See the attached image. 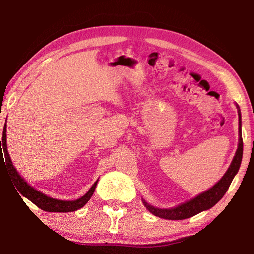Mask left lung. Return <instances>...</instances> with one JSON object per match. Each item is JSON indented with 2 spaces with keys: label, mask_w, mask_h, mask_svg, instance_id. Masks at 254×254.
I'll list each match as a JSON object with an SVG mask.
<instances>
[{
  "label": "left lung",
  "mask_w": 254,
  "mask_h": 254,
  "mask_svg": "<svg viewBox=\"0 0 254 254\" xmlns=\"http://www.w3.org/2000/svg\"><path fill=\"white\" fill-rule=\"evenodd\" d=\"M236 107H238L239 113V145L229 169H227L224 176L221 178L220 182L215 184L212 188L208 189V190L201 192L198 196H196L195 198L188 200L186 203H183L182 205H178L177 207L174 208H157L153 207L151 205H149L145 200H142L144 206L147 207L150 213H152L158 217L166 218V220H185V218L194 216V215L203 212V210L212 208L215 204L218 203V201L222 199V197L225 195L227 189H229L234 176L238 174L243 156V140L242 130H241V124H242L241 123V111L239 105H236Z\"/></svg>",
  "instance_id": "obj_1"
}]
</instances>
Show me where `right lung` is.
<instances>
[{
  "instance_id": "add662e5",
  "label": "right lung",
  "mask_w": 254,
  "mask_h": 254,
  "mask_svg": "<svg viewBox=\"0 0 254 254\" xmlns=\"http://www.w3.org/2000/svg\"><path fill=\"white\" fill-rule=\"evenodd\" d=\"M3 148V151H1V148ZM4 152V158H5V163L8 174L13 180L14 186L18 189L19 192L25 198H28L30 201L38 206V207L46 210V212H56V213H68V212H75V210L79 209L91 199L94 191H95L96 185L98 180H96L95 184L89 188V190L86 194L80 197V198L76 200H59L51 198V197L42 194L41 191L37 190L36 188L30 186V185L25 182V180L21 177L18 171L12 165L11 158L8 156L7 149H6V126H4L3 134L0 135V156L2 158V154ZM20 196V195H19ZM21 197V196H20Z\"/></svg>"
}]
</instances>
